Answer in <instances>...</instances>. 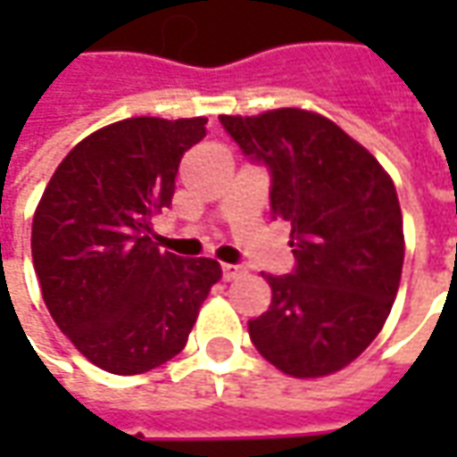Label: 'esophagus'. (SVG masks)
<instances>
[{
  "label": "esophagus",
  "mask_w": 457,
  "mask_h": 457,
  "mask_svg": "<svg viewBox=\"0 0 457 457\" xmlns=\"http://www.w3.org/2000/svg\"><path fill=\"white\" fill-rule=\"evenodd\" d=\"M245 274V269L239 267V264H222V278L225 281H235Z\"/></svg>",
  "instance_id": "obj_1"
}]
</instances>
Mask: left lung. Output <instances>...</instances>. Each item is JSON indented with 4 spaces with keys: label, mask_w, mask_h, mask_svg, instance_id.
I'll return each mask as SVG.
<instances>
[{
    "label": "left lung",
    "mask_w": 457,
    "mask_h": 457,
    "mask_svg": "<svg viewBox=\"0 0 457 457\" xmlns=\"http://www.w3.org/2000/svg\"><path fill=\"white\" fill-rule=\"evenodd\" d=\"M269 170L271 218L291 225L294 271L267 277L271 306L249 320L262 357L291 377H323L367 350L392 311L403 264L392 179L337 124L306 110L220 117Z\"/></svg>",
    "instance_id": "obj_1"
}]
</instances>
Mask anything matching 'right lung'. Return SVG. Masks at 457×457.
Listing matches in <instances>:
<instances>
[{"label":"right lung","mask_w":457,"mask_h":457,"mask_svg":"<svg viewBox=\"0 0 457 457\" xmlns=\"http://www.w3.org/2000/svg\"><path fill=\"white\" fill-rule=\"evenodd\" d=\"M205 117H131L95 131L48 180L31 254L55 326L104 372L141 374L186 347L215 259H183L151 242V218L170 208L183 154Z\"/></svg>","instance_id":"add662e5"}]
</instances>
